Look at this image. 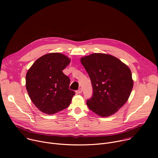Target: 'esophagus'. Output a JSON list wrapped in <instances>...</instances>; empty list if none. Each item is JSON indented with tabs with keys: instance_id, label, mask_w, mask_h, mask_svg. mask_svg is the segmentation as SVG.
<instances>
[{
	"instance_id": "obj_1",
	"label": "esophagus",
	"mask_w": 158,
	"mask_h": 158,
	"mask_svg": "<svg viewBox=\"0 0 158 158\" xmlns=\"http://www.w3.org/2000/svg\"><path fill=\"white\" fill-rule=\"evenodd\" d=\"M82 91V89L81 88H80V89H79L77 90V91H76V93H77V94H81Z\"/></svg>"
}]
</instances>
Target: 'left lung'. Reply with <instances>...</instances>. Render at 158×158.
I'll return each mask as SVG.
<instances>
[{
	"instance_id": "left-lung-1",
	"label": "left lung",
	"mask_w": 158,
	"mask_h": 158,
	"mask_svg": "<svg viewBox=\"0 0 158 158\" xmlns=\"http://www.w3.org/2000/svg\"><path fill=\"white\" fill-rule=\"evenodd\" d=\"M91 81L93 95L86 103L101 117L113 115L128 100L133 87L129 67L117 57L94 53L81 58Z\"/></svg>"
}]
</instances>
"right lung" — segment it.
Masks as SVG:
<instances>
[{
	"mask_svg": "<svg viewBox=\"0 0 158 158\" xmlns=\"http://www.w3.org/2000/svg\"><path fill=\"white\" fill-rule=\"evenodd\" d=\"M71 59L58 52L37 59L28 70L26 86L37 108L46 114H54L68 107L75 93L69 89L70 79L62 71Z\"/></svg>",
	"mask_w": 158,
	"mask_h": 158,
	"instance_id": "add662e5",
	"label": "right lung"
}]
</instances>
